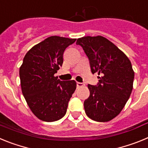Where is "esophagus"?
I'll return each mask as SVG.
<instances>
[{
    "label": "esophagus",
    "instance_id": "34e87169",
    "mask_svg": "<svg viewBox=\"0 0 148 148\" xmlns=\"http://www.w3.org/2000/svg\"><path fill=\"white\" fill-rule=\"evenodd\" d=\"M76 85H77V87H82L84 86V84L81 83V82H77Z\"/></svg>",
    "mask_w": 148,
    "mask_h": 148
}]
</instances>
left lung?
Returning <instances> with one entry per match:
<instances>
[{
  "instance_id": "left-lung-1",
  "label": "left lung",
  "mask_w": 148,
  "mask_h": 148,
  "mask_svg": "<svg viewBox=\"0 0 148 148\" xmlns=\"http://www.w3.org/2000/svg\"><path fill=\"white\" fill-rule=\"evenodd\" d=\"M90 61L97 85L88 84L90 96L84 102L87 116L95 121H109L118 116L130 98L134 72L126 55L108 39L98 35L78 38Z\"/></svg>"
}]
</instances>
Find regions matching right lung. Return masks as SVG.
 <instances>
[{
	"mask_svg": "<svg viewBox=\"0 0 148 148\" xmlns=\"http://www.w3.org/2000/svg\"><path fill=\"white\" fill-rule=\"evenodd\" d=\"M76 39L51 36L27 52L19 70L22 93L36 117L58 121L66 113L76 82L61 81L55 73L63 64V54Z\"/></svg>",
	"mask_w": 148,
	"mask_h": 148,
	"instance_id": "1",
	"label": "right lung"
}]
</instances>
